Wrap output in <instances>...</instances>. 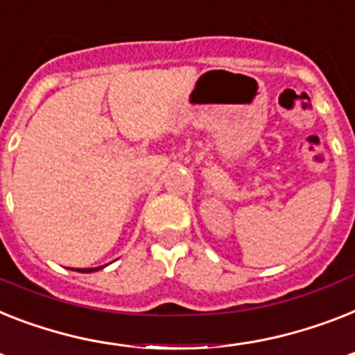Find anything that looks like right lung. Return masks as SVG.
Returning <instances> with one entry per match:
<instances>
[{"mask_svg": "<svg viewBox=\"0 0 355 355\" xmlns=\"http://www.w3.org/2000/svg\"><path fill=\"white\" fill-rule=\"evenodd\" d=\"M98 270V268H96ZM80 272H83V273H87V272H94V268H89V270H80Z\"/></svg>", "mask_w": 355, "mask_h": 355, "instance_id": "add662e5", "label": "right lung"}]
</instances>
